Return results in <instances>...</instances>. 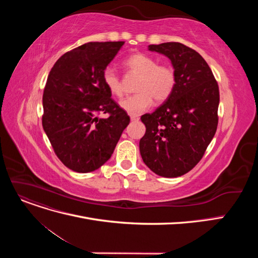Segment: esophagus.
Segmentation results:
<instances>
[{"mask_svg": "<svg viewBox=\"0 0 258 258\" xmlns=\"http://www.w3.org/2000/svg\"><path fill=\"white\" fill-rule=\"evenodd\" d=\"M130 119L131 121H138L140 119L139 116H130Z\"/></svg>", "mask_w": 258, "mask_h": 258, "instance_id": "1", "label": "esophagus"}]
</instances>
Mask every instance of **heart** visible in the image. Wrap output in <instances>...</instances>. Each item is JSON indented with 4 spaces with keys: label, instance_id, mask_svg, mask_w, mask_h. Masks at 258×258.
<instances>
[{
    "label": "heart",
    "instance_id": "heart-1",
    "mask_svg": "<svg viewBox=\"0 0 258 258\" xmlns=\"http://www.w3.org/2000/svg\"><path fill=\"white\" fill-rule=\"evenodd\" d=\"M129 71L140 76L136 90L138 93L119 101V107L131 116H138L147 111L153 104V98L158 102L166 101L172 95L176 85L174 70L168 66H158V61L148 54L138 52L124 61ZM102 81L113 96L122 93L121 81L112 67L104 69Z\"/></svg>",
    "mask_w": 258,
    "mask_h": 258
}]
</instances>
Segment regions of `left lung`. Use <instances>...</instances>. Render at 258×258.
Masks as SVG:
<instances>
[{
	"mask_svg": "<svg viewBox=\"0 0 258 258\" xmlns=\"http://www.w3.org/2000/svg\"><path fill=\"white\" fill-rule=\"evenodd\" d=\"M147 49L169 58L176 85L163 104L142 115L146 132L140 153L154 173L177 177L197 165L215 135L218 85L206 60L181 43L150 45Z\"/></svg>",
	"mask_w": 258,
	"mask_h": 258,
	"instance_id": "obj_1",
	"label": "left lung"
}]
</instances>
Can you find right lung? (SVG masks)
<instances>
[{
  "mask_svg": "<svg viewBox=\"0 0 258 258\" xmlns=\"http://www.w3.org/2000/svg\"><path fill=\"white\" fill-rule=\"evenodd\" d=\"M124 42H90L61 56L43 95V128L62 163L79 173L99 169L111 158L130 117L111 98L102 81ZM110 114L99 119L95 114Z\"/></svg>",
  "mask_w": 258,
  "mask_h": 258,
  "instance_id": "obj_1",
  "label": "right lung"
}]
</instances>
